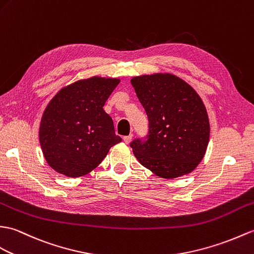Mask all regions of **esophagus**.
<instances>
[{"mask_svg":"<svg viewBox=\"0 0 254 254\" xmlns=\"http://www.w3.org/2000/svg\"><path fill=\"white\" fill-rule=\"evenodd\" d=\"M132 137H133V135L129 134V135H127V136H123V140H125V143L128 144L129 141L132 140Z\"/></svg>","mask_w":254,"mask_h":254,"instance_id":"1","label":"esophagus"}]
</instances>
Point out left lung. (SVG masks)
<instances>
[{"instance_id":"obj_1","label":"left lung","mask_w":254,"mask_h":254,"mask_svg":"<svg viewBox=\"0 0 254 254\" xmlns=\"http://www.w3.org/2000/svg\"><path fill=\"white\" fill-rule=\"evenodd\" d=\"M135 93L148 118V133L131 141L140 164L163 179L191 172L209 143V119L201 98L173 74L135 76Z\"/></svg>"}]
</instances>
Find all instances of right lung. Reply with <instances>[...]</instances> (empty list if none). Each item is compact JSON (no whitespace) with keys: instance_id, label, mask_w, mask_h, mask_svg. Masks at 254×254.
<instances>
[{"instance_id":"obj_1","label":"right lung","mask_w":254,"mask_h":254,"mask_svg":"<svg viewBox=\"0 0 254 254\" xmlns=\"http://www.w3.org/2000/svg\"><path fill=\"white\" fill-rule=\"evenodd\" d=\"M98 76L63 88L47 106L40 126V144L56 172L78 178L95 169L122 138L103 109L119 84Z\"/></svg>"}]
</instances>
